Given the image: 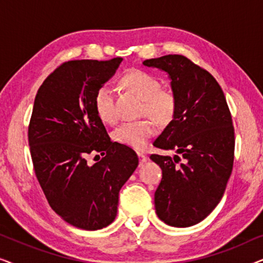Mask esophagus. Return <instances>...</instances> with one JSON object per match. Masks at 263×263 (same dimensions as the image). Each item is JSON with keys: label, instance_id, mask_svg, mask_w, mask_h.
<instances>
[{"label": "esophagus", "instance_id": "obj_1", "mask_svg": "<svg viewBox=\"0 0 263 263\" xmlns=\"http://www.w3.org/2000/svg\"><path fill=\"white\" fill-rule=\"evenodd\" d=\"M138 156H139V159H140V164H143V163H145V161L147 160V157H146L143 153H140V152H139Z\"/></svg>", "mask_w": 263, "mask_h": 263}]
</instances>
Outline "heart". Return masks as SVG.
<instances>
[{
	"label": "heart",
	"mask_w": 263,
	"mask_h": 263,
	"mask_svg": "<svg viewBox=\"0 0 263 263\" xmlns=\"http://www.w3.org/2000/svg\"><path fill=\"white\" fill-rule=\"evenodd\" d=\"M121 82L125 88L142 99L140 114L151 118L123 122L115 129L112 136L118 143L135 149H142L156 133L154 120L158 124L166 125L174 120L177 110V98L171 89L161 87V82L156 75L145 70L133 69L128 71L122 77ZM95 109L98 117L105 123L116 122L115 92L110 86L104 85L97 91Z\"/></svg>",
	"instance_id": "obj_1"
}]
</instances>
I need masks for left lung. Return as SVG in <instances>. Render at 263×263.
Masks as SVG:
<instances>
[{
	"label": "left lung",
	"instance_id": "8db88e82",
	"mask_svg": "<svg viewBox=\"0 0 263 263\" xmlns=\"http://www.w3.org/2000/svg\"><path fill=\"white\" fill-rule=\"evenodd\" d=\"M143 66L166 71L177 98L174 120L153 142L177 154L149 157L163 171L156 212L165 224L188 228L202 221L224 195L235 154L231 112L217 80L186 57L161 56Z\"/></svg>",
	"mask_w": 263,
	"mask_h": 263
}]
</instances>
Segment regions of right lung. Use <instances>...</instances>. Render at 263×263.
<instances>
[{
  "instance_id": "add662e5",
  "label": "right lung",
  "mask_w": 263,
  "mask_h": 263,
  "mask_svg": "<svg viewBox=\"0 0 263 263\" xmlns=\"http://www.w3.org/2000/svg\"><path fill=\"white\" fill-rule=\"evenodd\" d=\"M122 60L61 64L39 87L28 125L32 163L50 207L88 231L115 220L120 190L139 165L130 147L111 141L95 109L97 91ZM91 153L102 156L93 165Z\"/></svg>"
}]
</instances>
